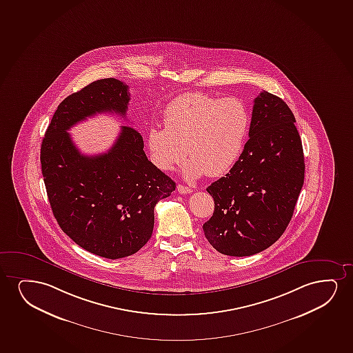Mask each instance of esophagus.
Returning a JSON list of instances; mask_svg holds the SVG:
<instances>
[{"label": "esophagus", "mask_w": 353, "mask_h": 353, "mask_svg": "<svg viewBox=\"0 0 353 353\" xmlns=\"http://www.w3.org/2000/svg\"><path fill=\"white\" fill-rule=\"evenodd\" d=\"M177 190H179V194H190L192 192V189L185 187V185H182V184L177 185Z\"/></svg>", "instance_id": "obj_1"}]
</instances>
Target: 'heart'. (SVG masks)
I'll use <instances>...</instances> for the list:
<instances>
[{"label":"heart","instance_id":"obj_1","mask_svg":"<svg viewBox=\"0 0 353 353\" xmlns=\"http://www.w3.org/2000/svg\"><path fill=\"white\" fill-rule=\"evenodd\" d=\"M164 128L153 127L147 143L157 168L170 171L185 154L184 179L206 174L219 177L239 161L247 138L250 114L239 98H219L201 92L176 97L163 112ZM188 151L185 152V150Z\"/></svg>","mask_w":353,"mask_h":353}]
</instances>
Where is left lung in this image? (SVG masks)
Returning <instances> with one entry per match:
<instances>
[{"instance_id":"8db88e82","label":"left lung","mask_w":353,"mask_h":353,"mask_svg":"<svg viewBox=\"0 0 353 353\" xmlns=\"http://www.w3.org/2000/svg\"><path fill=\"white\" fill-rule=\"evenodd\" d=\"M296 119L279 97L254 101L249 140L229 174L206 189L214 212L202 229L215 250L250 256L280 239L304 183L302 140Z\"/></svg>"}]
</instances>
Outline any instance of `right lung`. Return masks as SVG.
<instances>
[{"label":"right lung","instance_id":"add662e5","mask_svg":"<svg viewBox=\"0 0 353 353\" xmlns=\"http://www.w3.org/2000/svg\"><path fill=\"white\" fill-rule=\"evenodd\" d=\"M129 101L122 81L97 80L57 106L41 142V174L61 229L85 250L111 260L148 242L157 202L176 183L147 159L142 137L130 125L97 156L81 154L67 130L97 114L125 117Z\"/></svg>","mask_w":353,"mask_h":353}]
</instances>
